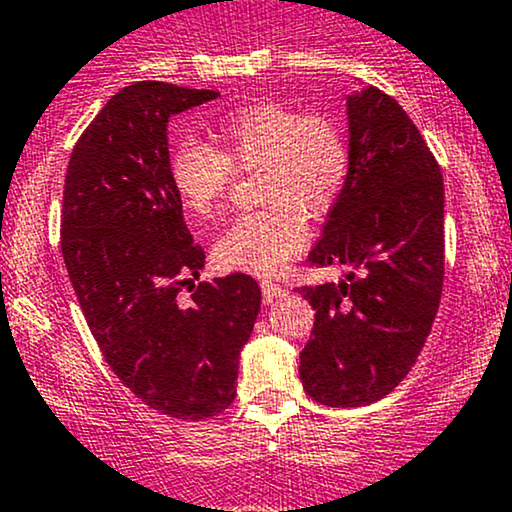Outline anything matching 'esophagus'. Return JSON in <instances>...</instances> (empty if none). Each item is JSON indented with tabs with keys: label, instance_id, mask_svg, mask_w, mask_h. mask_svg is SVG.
I'll return each instance as SVG.
<instances>
[{
	"label": "esophagus",
	"instance_id": "obj_1",
	"mask_svg": "<svg viewBox=\"0 0 512 512\" xmlns=\"http://www.w3.org/2000/svg\"><path fill=\"white\" fill-rule=\"evenodd\" d=\"M261 292H263V300H266V302H273L275 297H283L287 290H285L283 285L271 283V280H263V283H261Z\"/></svg>",
	"mask_w": 512,
	"mask_h": 512
}]
</instances>
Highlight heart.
<instances>
[{
	"label": "heart",
	"instance_id": "1",
	"mask_svg": "<svg viewBox=\"0 0 512 512\" xmlns=\"http://www.w3.org/2000/svg\"><path fill=\"white\" fill-rule=\"evenodd\" d=\"M217 147L183 140L169 162L171 186L195 217L220 215L234 169L258 166L266 208L246 212L217 239L215 261L227 271L273 275L304 249L307 215H326L350 174L341 123L326 113H297L278 101H254L227 113L215 128Z\"/></svg>",
	"mask_w": 512,
	"mask_h": 512
}]
</instances>
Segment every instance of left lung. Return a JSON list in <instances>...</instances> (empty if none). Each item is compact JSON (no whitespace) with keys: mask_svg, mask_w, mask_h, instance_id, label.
<instances>
[{"mask_svg":"<svg viewBox=\"0 0 512 512\" xmlns=\"http://www.w3.org/2000/svg\"><path fill=\"white\" fill-rule=\"evenodd\" d=\"M350 174L309 266H348L341 283L297 287L314 314L300 380L314 401L353 409L394 392L421 355L445 280L440 166L384 91L348 96Z\"/></svg>","mask_w":512,"mask_h":512,"instance_id":"left-lung-1","label":"left lung"}]
</instances>
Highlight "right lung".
I'll return each instance as SVG.
<instances>
[{"instance_id":"1","label":"right lung","mask_w":512,"mask_h":512,"mask_svg":"<svg viewBox=\"0 0 512 512\" xmlns=\"http://www.w3.org/2000/svg\"><path fill=\"white\" fill-rule=\"evenodd\" d=\"M217 96L166 82L120 89L74 145L62 193V258L103 358L149 409L179 421L232 404L261 309L246 273L193 283L205 251L171 186L166 123Z\"/></svg>"}]
</instances>
